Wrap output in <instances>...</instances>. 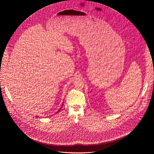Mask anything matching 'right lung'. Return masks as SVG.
Listing matches in <instances>:
<instances>
[{"mask_svg": "<svg viewBox=\"0 0 154 154\" xmlns=\"http://www.w3.org/2000/svg\"><path fill=\"white\" fill-rule=\"evenodd\" d=\"M61 108H62V107H61ZM61 108H60V110H59V111H58V112H57V113H58V112H60V109H61Z\"/></svg>", "mask_w": 154, "mask_h": 154, "instance_id": "1", "label": "right lung"}]
</instances>
